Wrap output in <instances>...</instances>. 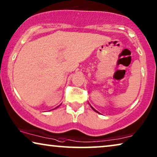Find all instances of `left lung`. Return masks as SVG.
<instances>
[{
    "label": "left lung",
    "instance_id": "obj_1",
    "mask_svg": "<svg viewBox=\"0 0 157 157\" xmlns=\"http://www.w3.org/2000/svg\"><path fill=\"white\" fill-rule=\"evenodd\" d=\"M91 108H92V109H93V110H94V111H96V112H97V113H98V111H96V109H94V108H93V107H92V106H91Z\"/></svg>",
    "mask_w": 157,
    "mask_h": 157
}]
</instances>
